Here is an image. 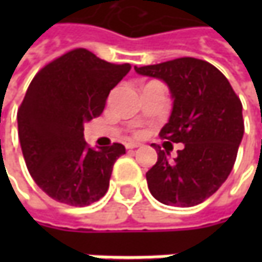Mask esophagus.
Masks as SVG:
<instances>
[{"label": "esophagus", "mask_w": 262, "mask_h": 262, "mask_svg": "<svg viewBox=\"0 0 262 262\" xmlns=\"http://www.w3.org/2000/svg\"><path fill=\"white\" fill-rule=\"evenodd\" d=\"M126 148H137V147H140V143H136V141H128L125 143Z\"/></svg>", "instance_id": "34e87169"}]
</instances>
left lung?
I'll use <instances>...</instances> for the list:
<instances>
[{"mask_svg": "<svg viewBox=\"0 0 262 262\" xmlns=\"http://www.w3.org/2000/svg\"><path fill=\"white\" fill-rule=\"evenodd\" d=\"M137 74L162 80L172 112L160 137L167 140L146 173L151 195L162 204L192 207L211 196L230 175L244 137L242 103L229 80L210 62L178 58L156 66L134 67ZM167 142H182L173 161ZM170 146V144H169Z\"/></svg>", "mask_w": 262, "mask_h": 262, "instance_id": "1", "label": "left lung"}]
</instances>
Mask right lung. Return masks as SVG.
<instances>
[{
  "label": "right lung",
  "mask_w": 262,
  "mask_h": 262,
  "mask_svg": "<svg viewBox=\"0 0 262 262\" xmlns=\"http://www.w3.org/2000/svg\"><path fill=\"white\" fill-rule=\"evenodd\" d=\"M129 70V64H111L80 48L32 80L17 112L18 138L33 181L55 201L84 207L106 194L125 147H89L84 122L102 114L109 92Z\"/></svg>",
  "instance_id": "obj_1"
}]
</instances>
